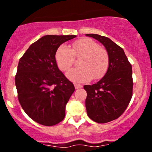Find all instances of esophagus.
<instances>
[{
  "instance_id": "1",
  "label": "esophagus",
  "mask_w": 152,
  "mask_h": 152,
  "mask_svg": "<svg viewBox=\"0 0 152 152\" xmlns=\"http://www.w3.org/2000/svg\"><path fill=\"white\" fill-rule=\"evenodd\" d=\"M74 86H75V88H76V89L82 88V87H83V86H82V85H79V84H77V83H75Z\"/></svg>"
}]
</instances>
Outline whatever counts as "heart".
<instances>
[{"label": "heart", "mask_w": 152, "mask_h": 152, "mask_svg": "<svg viewBox=\"0 0 152 152\" xmlns=\"http://www.w3.org/2000/svg\"><path fill=\"white\" fill-rule=\"evenodd\" d=\"M75 58L79 59V68L69 70L66 76L74 82H85L92 79H99L107 72L110 63L108 52L89 38H82L73 42L71 48L60 45L55 54L56 64L62 71L73 65Z\"/></svg>", "instance_id": "1"}]
</instances>
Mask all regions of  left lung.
Instances as JSON below:
<instances>
[{
  "instance_id": "left-lung-1",
  "label": "left lung",
  "mask_w": 152,
  "mask_h": 152,
  "mask_svg": "<svg viewBox=\"0 0 152 152\" xmlns=\"http://www.w3.org/2000/svg\"><path fill=\"white\" fill-rule=\"evenodd\" d=\"M102 43L110 57L108 70L96 84L85 85L87 96L85 100L87 115L99 124L118 118L128 107L132 96V65L122 48L110 38L87 34Z\"/></svg>"
}]
</instances>
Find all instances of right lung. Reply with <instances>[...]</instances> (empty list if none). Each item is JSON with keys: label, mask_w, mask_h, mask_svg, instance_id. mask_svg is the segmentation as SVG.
Masks as SVG:
<instances>
[{"label": "right lung", "mask_w": 152, "mask_h": 152, "mask_svg": "<svg viewBox=\"0 0 152 152\" xmlns=\"http://www.w3.org/2000/svg\"><path fill=\"white\" fill-rule=\"evenodd\" d=\"M76 35H46L30 45L20 59L15 75L23 110L37 123L50 126L62 121L75 90L56 64V50Z\"/></svg>", "instance_id": "right-lung-1"}]
</instances>
